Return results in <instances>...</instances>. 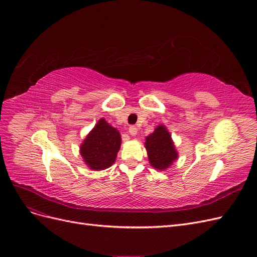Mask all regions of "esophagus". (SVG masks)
<instances>
[{
    "label": "esophagus",
    "mask_w": 257,
    "mask_h": 257,
    "mask_svg": "<svg viewBox=\"0 0 257 257\" xmlns=\"http://www.w3.org/2000/svg\"><path fill=\"white\" fill-rule=\"evenodd\" d=\"M137 132H138V130H137V127L134 126V125H132V126L128 127V133H130V135H132V136H136V135H137Z\"/></svg>",
    "instance_id": "obj_1"
}]
</instances>
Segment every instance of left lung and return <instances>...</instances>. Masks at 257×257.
Instances as JSON below:
<instances>
[{"mask_svg": "<svg viewBox=\"0 0 257 257\" xmlns=\"http://www.w3.org/2000/svg\"><path fill=\"white\" fill-rule=\"evenodd\" d=\"M145 147L151 166L159 170L168 168L178 159L172 136L164 125H159L146 137Z\"/></svg>", "mask_w": 257, "mask_h": 257, "instance_id": "1", "label": "left lung"}]
</instances>
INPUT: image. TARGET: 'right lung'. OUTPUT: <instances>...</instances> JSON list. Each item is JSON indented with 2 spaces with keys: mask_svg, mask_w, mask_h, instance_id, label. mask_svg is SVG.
<instances>
[{
  "mask_svg": "<svg viewBox=\"0 0 257 257\" xmlns=\"http://www.w3.org/2000/svg\"><path fill=\"white\" fill-rule=\"evenodd\" d=\"M121 135L102 118L84 138L80 146V154L85 164L93 170L110 167L120 150Z\"/></svg>",
  "mask_w": 257,
  "mask_h": 257,
  "instance_id": "obj_1",
  "label": "right lung"
}]
</instances>
